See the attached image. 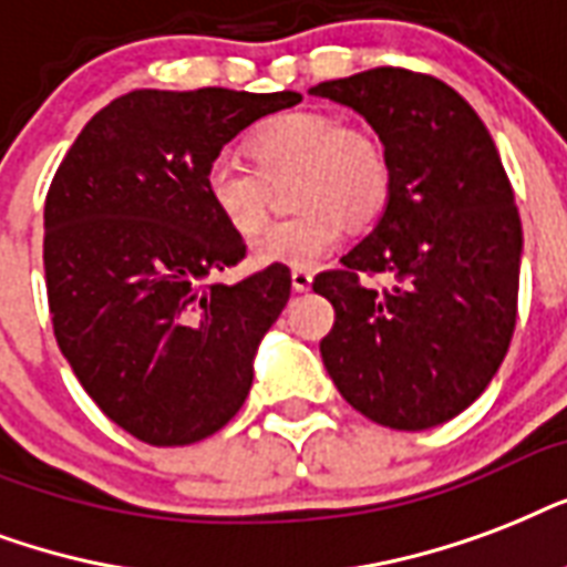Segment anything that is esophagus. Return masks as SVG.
<instances>
[{
	"label": "esophagus",
	"instance_id": "34e87169",
	"mask_svg": "<svg viewBox=\"0 0 567 567\" xmlns=\"http://www.w3.org/2000/svg\"><path fill=\"white\" fill-rule=\"evenodd\" d=\"M310 287H313V271L292 269V289L296 292H307Z\"/></svg>",
	"mask_w": 567,
	"mask_h": 567
}]
</instances>
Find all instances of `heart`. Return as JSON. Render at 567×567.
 I'll return each mask as SVG.
<instances>
[{"label": "heart", "mask_w": 567, "mask_h": 567, "mask_svg": "<svg viewBox=\"0 0 567 567\" xmlns=\"http://www.w3.org/2000/svg\"><path fill=\"white\" fill-rule=\"evenodd\" d=\"M245 162L218 156L204 171V195L234 234L260 230L269 183L292 177V218L275 221L251 243L257 266L316 269L343 243L346 218L370 221L388 200L390 168L381 144L324 112H289L248 135Z\"/></svg>", "instance_id": "b5f03b06"}]
</instances>
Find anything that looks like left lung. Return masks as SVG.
Segmentation results:
<instances>
[{
	"label": "left lung",
	"instance_id": "obj_1",
	"mask_svg": "<svg viewBox=\"0 0 567 567\" xmlns=\"http://www.w3.org/2000/svg\"><path fill=\"white\" fill-rule=\"evenodd\" d=\"M375 130L390 168L384 213L313 289L337 322L319 343L354 411L399 432L458 416L506 358L524 234L494 138L458 91L402 68L310 87ZM361 274H390L379 293Z\"/></svg>",
	"mask_w": 567,
	"mask_h": 567
}]
</instances>
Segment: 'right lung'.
Segmentation results:
<instances>
[{"instance_id": "right-lung-1", "label": "right lung", "mask_w": 567, "mask_h": 567, "mask_svg": "<svg viewBox=\"0 0 567 567\" xmlns=\"http://www.w3.org/2000/svg\"><path fill=\"white\" fill-rule=\"evenodd\" d=\"M301 96L230 87L112 100L79 133L43 206V269L61 354L112 423L186 446L230 423L292 278L269 266L209 284L245 257L204 171L254 121Z\"/></svg>"}]
</instances>
